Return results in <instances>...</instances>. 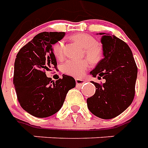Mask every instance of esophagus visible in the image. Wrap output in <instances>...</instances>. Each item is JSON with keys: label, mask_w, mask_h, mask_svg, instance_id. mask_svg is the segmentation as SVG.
Segmentation results:
<instances>
[{"label": "esophagus", "mask_w": 148, "mask_h": 148, "mask_svg": "<svg viewBox=\"0 0 148 148\" xmlns=\"http://www.w3.org/2000/svg\"><path fill=\"white\" fill-rule=\"evenodd\" d=\"M75 82H76V84H77V86H82V85H83L86 82V81L84 80V79H81V78H78V77L75 79Z\"/></svg>", "instance_id": "34e87169"}]
</instances>
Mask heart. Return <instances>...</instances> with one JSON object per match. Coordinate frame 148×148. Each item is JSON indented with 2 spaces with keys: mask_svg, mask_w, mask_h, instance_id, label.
Instances as JSON below:
<instances>
[{
  "mask_svg": "<svg viewBox=\"0 0 148 148\" xmlns=\"http://www.w3.org/2000/svg\"><path fill=\"white\" fill-rule=\"evenodd\" d=\"M72 39L78 42L85 49L86 55L93 62H98L101 58L102 51L99 46L96 45V39L88 34H77L72 36ZM53 51L55 57L62 59L63 57V42L58 41L53 46ZM90 62L89 59H70L62 65V71L66 74L81 77L89 67Z\"/></svg>",
  "mask_w": 148,
  "mask_h": 148,
  "instance_id": "1",
  "label": "heart"
}]
</instances>
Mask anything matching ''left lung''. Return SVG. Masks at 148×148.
Wrapping results in <instances>:
<instances>
[{
	"label": "left lung",
	"instance_id": "left-lung-1",
	"mask_svg": "<svg viewBox=\"0 0 148 148\" xmlns=\"http://www.w3.org/2000/svg\"><path fill=\"white\" fill-rule=\"evenodd\" d=\"M101 35L104 58L90 72L93 77L103 78L102 85L92 82L94 95L87 99L88 109L101 119H112L130 106L135 96L137 66L132 52L126 42L115 36Z\"/></svg>",
	"mask_w": 148,
	"mask_h": 148
}]
</instances>
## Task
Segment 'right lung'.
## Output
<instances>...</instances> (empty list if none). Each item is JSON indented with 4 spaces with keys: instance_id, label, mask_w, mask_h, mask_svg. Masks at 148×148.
I'll return each mask as SVG.
<instances>
[{
    "instance_id": "obj_1",
    "label": "right lung",
    "mask_w": 148,
    "mask_h": 148,
    "mask_svg": "<svg viewBox=\"0 0 148 148\" xmlns=\"http://www.w3.org/2000/svg\"><path fill=\"white\" fill-rule=\"evenodd\" d=\"M65 32L38 34L19 51L14 63L13 84L18 101L26 112L36 117L52 116L61 109L68 91L75 87L73 77L66 74L56 82L46 71L57 62L52 46L65 36Z\"/></svg>"
}]
</instances>
